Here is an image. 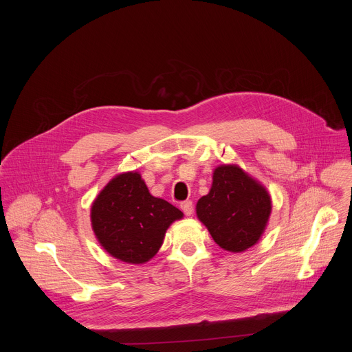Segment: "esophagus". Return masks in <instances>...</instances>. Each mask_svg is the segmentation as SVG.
Returning <instances> with one entry per match:
<instances>
[{
	"mask_svg": "<svg viewBox=\"0 0 352 352\" xmlns=\"http://www.w3.org/2000/svg\"><path fill=\"white\" fill-rule=\"evenodd\" d=\"M179 208H181V210L184 212L185 216H192L193 214V204H192V200H185V202L181 204Z\"/></svg>",
	"mask_w": 352,
	"mask_h": 352,
	"instance_id": "obj_1",
	"label": "esophagus"
}]
</instances>
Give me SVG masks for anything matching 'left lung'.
<instances>
[{
	"instance_id": "obj_1",
	"label": "left lung",
	"mask_w": 352,
	"mask_h": 352,
	"mask_svg": "<svg viewBox=\"0 0 352 352\" xmlns=\"http://www.w3.org/2000/svg\"><path fill=\"white\" fill-rule=\"evenodd\" d=\"M270 213L272 199L266 188L235 164L219 166L209 193L196 204V216L214 242L234 254L261 239Z\"/></svg>"
}]
</instances>
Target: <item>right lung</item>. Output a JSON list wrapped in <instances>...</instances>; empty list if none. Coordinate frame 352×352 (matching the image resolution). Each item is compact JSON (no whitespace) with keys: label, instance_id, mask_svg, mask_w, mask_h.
I'll use <instances>...</instances> for the list:
<instances>
[{"label":"right lung","instance_id":"add662e5","mask_svg":"<svg viewBox=\"0 0 352 352\" xmlns=\"http://www.w3.org/2000/svg\"><path fill=\"white\" fill-rule=\"evenodd\" d=\"M184 217L167 200L150 195L136 171L118 174L97 195L90 210L97 241L121 262H148L163 245L167 228Z\"/></svg>","mask_w":352,"mask_h":352}]
</instances>
